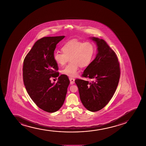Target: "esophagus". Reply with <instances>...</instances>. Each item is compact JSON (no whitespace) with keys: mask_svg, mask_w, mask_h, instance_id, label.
I'll return each instance as SVG.
<instances>
[{"mask_svg":"<svg viewBox=\"0 0 146 146\" xmlns=\"http://www.w3.org/2000/svg\"><path fill=\"white\" fill-rule=\"evenodd\" d=\"M69 79H70V84L71 85H72V84H74V79L72 78V77H70L69 78Z\"/></svg>","mask_w":146,"mask_h":146,"instance_id":"1","label":"esophagus"}]
</instances>
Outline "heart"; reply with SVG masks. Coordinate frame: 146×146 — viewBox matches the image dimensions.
<instances>
[{
    "instance_id": "heart-1",
    "label": "heart",
    "mask_w": 146,
    "mask_h": 146,
    "mask_svg": "<svg viewBox=\"0 0 146 146\" xmlns=\"http://www.w3.org/2000/svg\"><path fill=\"white\" fill-rule=\"evenodd\" d=\"M63 52H54V59L58 65H64L69 59L70 63L62 70V74L76 77L79 67H87L91 64L95 53V48L91 42H83L73 39L66 42L62 48Z\"/></svg>"
}]
</instances>
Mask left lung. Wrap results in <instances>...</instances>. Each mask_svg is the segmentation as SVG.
Here are the masks:
<instances>
[{
	"mask_svg": "<svg viewBox=\"0 0 146 146\" xmlns=\"http://www.w3.org/2000/svg\"><path fill=\"white\" fill-rule=\"evenodd\" d=\"M97 46L96 58L84 70L82 77L92 79L75 80L81 101L88 110L99 111L109 102L115 92L120 76L118 58L103 39L91 37Z\"/></svg>",
	"mask_w": 146,
	"mask_h": 146,
	"instance_id": "8db88e82",
	"label": "left lung"
}]
</instances>
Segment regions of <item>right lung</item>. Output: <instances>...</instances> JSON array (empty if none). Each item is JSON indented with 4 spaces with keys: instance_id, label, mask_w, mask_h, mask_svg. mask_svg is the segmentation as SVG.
Segmentation results:
<instances>
[{
    "instance_id": "1",
    "label": "right lung",
    "mask_w": 146,
    "mask_h": 146,
    "mask_svg": "<svg viewBox=\"0 0 146 146\" xmlns=\"http://www.w3.org/2000/svg\"><path fill=\"white\" fill-rule=\"evenodd\" d=\"M64 37L50 36L39 39L24 60L23 78L26 91L37 106L50 113L62 107L70 84L65 74L59 76L56 83H51L50 79L59 76L53 55L56 45Z\"/></svg>"
}]
</instances>
